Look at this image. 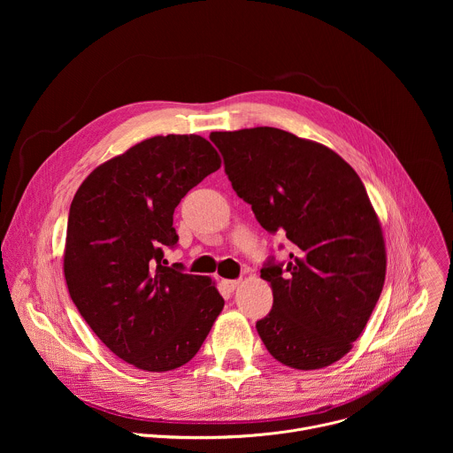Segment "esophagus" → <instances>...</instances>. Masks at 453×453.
<instances>
[{
  "label": "esophagus",
  "mask_w": 453,
  "mask_h": 453,
  "mask_svg": "<svg viewBox=\"0 0 453 453\" xmlns=\"http://www.w3.org/2000/svg\"><path fill=\"white\" fill-rule=\"evenodd\" d=\"M222 285L227 292H233L240 285V280H222Z\"/></svg>",
  "instance_id": "34e87169"
}]
</instances>
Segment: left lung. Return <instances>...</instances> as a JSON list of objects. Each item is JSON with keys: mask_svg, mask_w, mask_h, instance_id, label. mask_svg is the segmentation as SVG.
<instances>
[{"mask_svg": "<svg viewBox=\"0 0 453 453\" xmlns=\"http://www.w3.org/2000/svg\"><path fill=\"white\" fill-rule=\"evenodd\" d=\"M210 138L256 220L294 245L285 267L262 269L274 304L257 335L288 367L332 365L364 332L385 281L383 233L360 177L332 149L281 128Z\"/></svg>", "mask_w": 453, "mask_h": 453, "instance_id": "1", "label": "left lung"}]
</instances>
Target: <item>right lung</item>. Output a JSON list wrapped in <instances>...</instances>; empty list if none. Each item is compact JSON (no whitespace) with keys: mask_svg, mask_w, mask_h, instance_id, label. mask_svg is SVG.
<instances>
[{"mask_svg":"<svg viewBox=\"0 0 453 453\" xmlns=\"http://www.w3.org/2000/svg\"><path fill=\"white\" fill-rule=\"evenodd\" d=\"M220 163L203 136H154L96 166L73 197L64 247L70 296L96 337L138 369L189 362L224 308L211 278L163 260L179 240L177 204Z\"/></svg>","mask_w":453,"mask_h":453,"instance_id":"1","label":"right lung"}]
</instances>
